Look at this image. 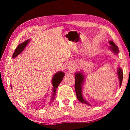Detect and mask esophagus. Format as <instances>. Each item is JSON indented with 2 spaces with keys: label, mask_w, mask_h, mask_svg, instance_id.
<instances>
[{
  "label": "esophagus",
  "mask_w": 130,
  "mask_h": 130,
  "mask_svg": "<svg viewBox=\"0 0 130 130\" xmlns=\"http://www.w3.org/2000/svg\"><path fill=\"white\" fill-rule=\"evenodd\" d=\"M68 69L69 70H71V69H72V68H71V67H70V66H68Z\"/></svg>",
  "instance_id": "34e87169"
}]
</instances>
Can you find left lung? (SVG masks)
Returning a JSON list of instances; mask_svg holds the SVG:
<instances>
[{
  "mask_svg": "<svg viewBox=\"0 0 130 130\" xmlns=\"http://www.w3.org/2000/svg\"><path fill=\"white\" fill-rule=\"evenodd\" d=\"M109 43L111 45V46H109V48L113 52L115 55H118L119 53V50H118V47L115 45V43L113 42L112 41H109ZM117 75L118 80H119L120 82V87H121V84L122 83L123 80V71L120 67H118L117 68ZM75 89L77 98L78 100L82 103L86 104L87 105H89L91 106L89 103L85 100V99L84 98L83 95V85L84 84L85 80V76L83 74V71H80L78 72H76L75 74Z\"/></svg>",
  "mask_w": 130,
  "mask_h": 130,
  "instance_id": "1",
  "label": "left lung"
}]
</instances>
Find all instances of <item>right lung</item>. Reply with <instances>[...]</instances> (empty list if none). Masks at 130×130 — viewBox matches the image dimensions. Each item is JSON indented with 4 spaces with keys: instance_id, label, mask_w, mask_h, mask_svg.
Instances as JSON below:
<instances>
[{
    "instance_id": "1",
    "label": "right lung",
    "mask_w": 130,
    "mask_h": 130,
    "mask_svg": "<svg viewBox=\"0 0 130 130\" xmlns=\"http://www.w3.org/2000/svg\"><path fill=\"white\" fill-rule=\"evenodd\" d=\"M31 41L30 39L27 40L26 41H24L23 43H22L17 46L12 56L13 59H15V58L18 56V55L20 54L22 52L24 49L25 48L27 45L29 43V41ZM65 76V73L62 72V71H57V72L55 74V75L53 76L52 78V98L51 100V103L52 102H53L54 99L55 98V96L56 95V89L57 88L58 86H59L60 83L61 81L62 80L63 76ZM11 88H12V84L10 85Z\"/></svg>"
}]
</instances>
